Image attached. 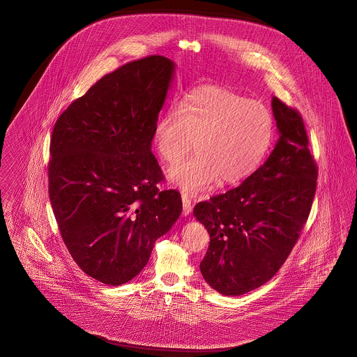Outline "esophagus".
I'll list each match as a JSON object with an SVG mask.
<instances>
[{
  "mask_svg": "<svg viewBox=\"0 0 357 357\" xmlns=\"http://www.w3.org/2000/svg\"><path fill=\"white\" fill-rule=\"evenodd\" d=\"M182 204H183V216H189L192 212V199L189 198V195L182 194Z\"/></svg>",
  "mask_w": 357,
  "mask_h": 357,
  "instance_id": "esophagus-1",
  "label": "esophagus"
}]
</instances>
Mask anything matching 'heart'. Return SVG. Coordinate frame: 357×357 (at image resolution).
I'll return each instance as SVG.
<instances>
[{
    "label": "heart",
    "mask_w": 357,
    "mask_h": 357,
    "mask_svg": "<svg viewBox=\"0 0 357 357\" xmlns=\"http://www.w3.org/2000/svg\"><path fill=\"white\" fill-rule=\"evenodd\" d=\"M275 132L264 105L221 86H199L174 102L155 125L156 149L167 165L183 160L197 142V155L168 171L181 190L197 194L220 178L234 185L264 162Z\"/></svg>",
    "instance_id": "obj_1"
}]
</instances>
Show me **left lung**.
Masks as SVG:
<instances>
[{
    "mask_svg": "<svg viewBox=\"0 0 357 357\" xmlns=\"http://www.w3.org/2000/svg\"><path fill=\"white\" fill-rule=\"evenodd\" d=\"M275 149L238 188L198 202L194 218L211 242L199 264L221 295L239 296L268 282L282 266L308 219L318 168L302 115L273 96Z\"/></svg>",
    "mask_w": 357,
    "mask_h": 357,
    "instance_id": "8db88e82",
    "label": "left lung"
}]
</instances>
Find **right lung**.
<instances>
[{
	"instance_id": "right-lung-1",
	"label": "right lung",
	"mask_w": 357,
	"mask_h": 357,
	"mask_svg": "<svg viewBox=\"0 0 357 357\" xmlns=\"http://www.w3.org/2000/svg\"><path fill=\"white\" fill-rule=\"evenodd\" d=\"M175 73L162 55L129 62L103 76L55 122L49 195L59 232L92 278L122 285L144 269L155 242L182 213L152 139Z\"/></svg>"
}]
</instances>
